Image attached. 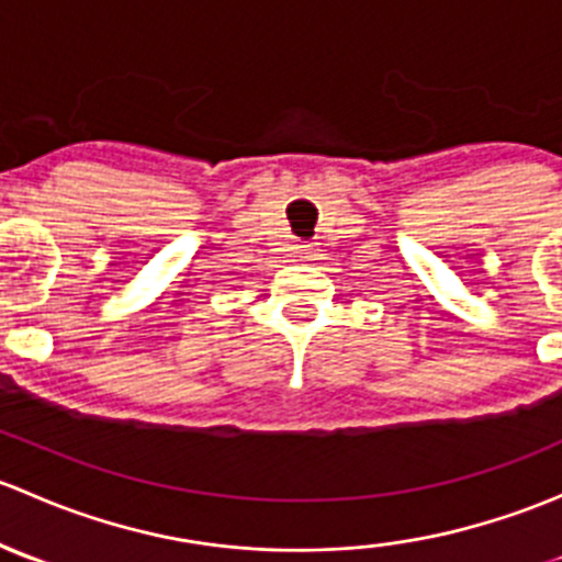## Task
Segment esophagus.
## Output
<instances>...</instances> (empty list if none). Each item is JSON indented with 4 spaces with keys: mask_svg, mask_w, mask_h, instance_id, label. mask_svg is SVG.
<instances>
[{
    "mask_svg": "<svg viewBox=\"0 0 562 562\" xmlns=\"http://www.w3.org/2000/svg\"><path fill=\"white\" fill-rule=\"evenodd\" d=\"M304 258H313V252H307V255H304Z\"/></svg>",
    "mask_w": 562,
    "mask_h": 562,
    "instance_id": "1",
    "label": "esophagus"
}]
</instances>
